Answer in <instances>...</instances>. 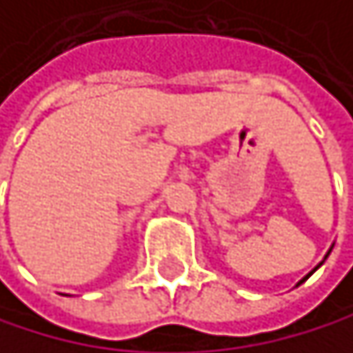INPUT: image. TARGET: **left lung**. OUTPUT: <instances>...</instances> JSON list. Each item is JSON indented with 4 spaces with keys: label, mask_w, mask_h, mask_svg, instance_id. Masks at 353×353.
<instances>
[{
    "label": "left lung",
    "mask_w": 353,
    "mask_h": 353,
    "mask_svg": "<svg viewBox=\"0 0 353 353\" xmlns=\"http://www.w3.org/2000/svg\"><path fill=\"white\" fill-rule=\"evenodd\" d=\"M332 248H334V243H332V245H330V250H327V252H325V256H323V261H325V259H327V254H330V252H332ZM323 261H321V263H319V265H317V268H315V270H313V272H317V270H319V268H321V265H323ZM313 272H308V274H306V276H304V278H302V280H300V283H298V285H295V287H300V285H302V283H304V280H306V278H308V276H313Z\"/></svg>",
    "instance_id": "obj_1"
}]
</instances>
